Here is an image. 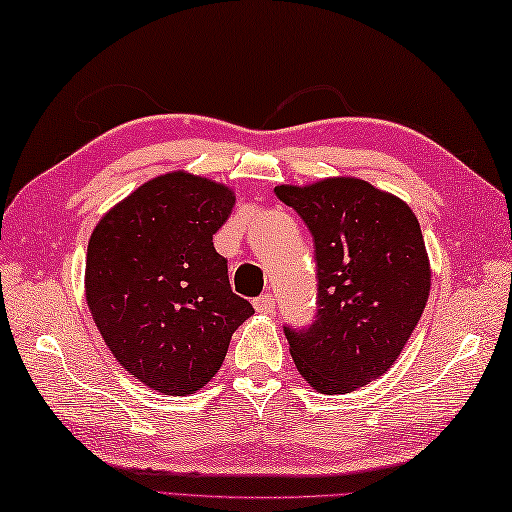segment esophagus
<instances>
[{"label":"esophagus","instance_id":"esophagus-1","mask_svg":"<svg viewBox=\"0 0 512 512\" xmlns=\"http://www.w3.org/2000/svg\"><path fill=\"white\" fill-rule=\"evenodd\" d=\"M276 306V299L272 294H261V297L254 299V308L256 312H261V315H272Z\"/></svg>","mask_w":512,"mask_h":512}]
</instances>
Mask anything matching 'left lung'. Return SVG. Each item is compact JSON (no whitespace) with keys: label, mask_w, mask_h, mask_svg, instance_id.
I'll return each instance as SVG.
<instances>
[{"label":"left lung","mask_w":512,"mask_h":512,"mask_svg":"<svg viewBox=\"0 0 512 512\" xmlns=\"http://www.w3.org/2000/svg\"><path fill=\"white\" fill-rule=\"evenodd\" d=\"M274 193L315 238L317 319L306 330L285 326L292 360L319 393H351L391 369L425 310L432 270L418 218L357 177Z\"/></svg>","instance_id":"1"}]
</instances>
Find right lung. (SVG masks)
I'll use <instances>...</instances> for the list:
<instances>
[{"mask_svg":"<svg viewBox=\"0 0 512 512\" xmlns=\"http://www.w3.org/2000/svg\"><path fill=\"white\" fill-rule=\"evenodd\" d=\"M233 204V188L173 170L112 206L89 238L85 297L98 333L132 378L164 396L206 387L233 330L254 315L213 247Z\"/></svg>","mask_w":512,"mask_h":512,"instance_id":"right-lung-1","label":"right lung"}]
</instances>
